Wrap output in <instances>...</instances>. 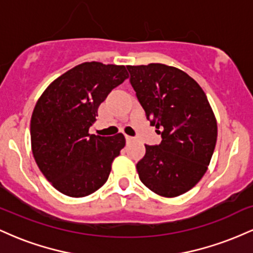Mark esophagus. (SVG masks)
<instances>
[{"label": "esophagus", "mask_w": 253, "mask_h": 253, "mask_svg": "<svg viewBox=\"0 0 253 253\" xmlns=\"http://www.w3.org/2000/svg\"><path fill=\"white\" fill-rule=\"evenodd\" d=\"M125 138H126L127 143H130V141L134 140V138H133V136H129V135H125Z\"/></svg>", "instance_id": "1"}]
</instances>
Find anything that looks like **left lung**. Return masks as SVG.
Returning a JSON list of instances; mask_svg holds the SVG:
<instances>
[{
	"mask_svg": "<svg viewBox=\"0 0 253 253\" xmlns=\"http://www.w3.org/2000/svg\"><path fill=\"white\" fill-rule=\"evenodd\" d=\"M127 70L147 120L162 135L159 145H145L139 178L161 196L182 195L202 178L215 149L217 126L208 98L195 80L172 66Z\"/></svg>",
	"mask_w": 253,
	"mask_h": 253,
	"instance_id": "8db88e82",
	"label": "left lung"
}]
</instances>
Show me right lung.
Here are the masks:
<instances>
[{
    "label": "right lung",
    "mask_w": 253,
    "mask_h": 253,
    "mask_svg": "<svg viewBox=\"0 0 253 253\" xmlns=\"http://www.w3.org/2000/svg\"><path fill=\"white\" fill-rule=\"evenodd\" d=\"M127 77L124 65L83 63L53 81L38 100L32 151L42 175L64 195H90L108 179L125 136L89 134V128L100 104Z\"/></svg>",
    "instance_id": "right-lung-1"
}]
</instances>
